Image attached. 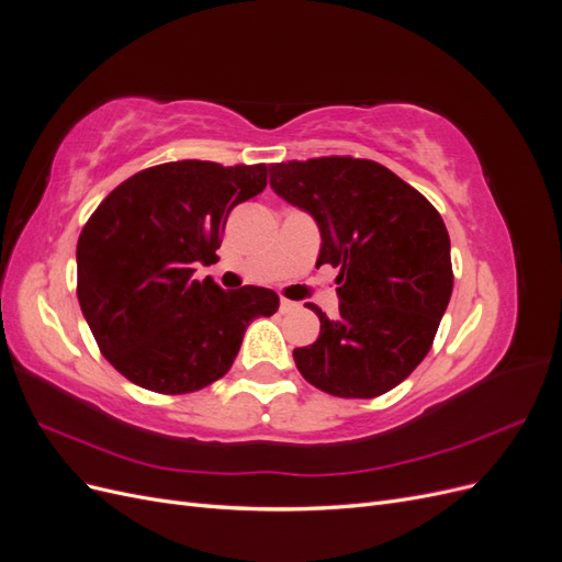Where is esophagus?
<instances>
[{"label": "esophagus", "instance_id": "34e87169", "mask_svg": "<svg viewBox=\"0 0 562 562\" xmlns=\"http://www.w3.org/2000/svg\"><path fill=\"white\" fill-rule=\"evenodd\" d=\"M279 310H281L283 314H288V312H295V310H300V304H297V302H293V300H285V297H281V302H279Z\"/></svg>", "mask_w": 562, "mask_h": 562}]
</instances>
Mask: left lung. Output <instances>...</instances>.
I'll list each match as a JSON object with an SVG mask.
<instances>
[{
	"mask_svg": "<svg viewBox=\"0 0 562 562\" xmlns=\"http://www.w3.org/2000/svg\"><path fill=\"white\" fill-rule=\"evenodd\" d=\"M269 184L321 232L339 314L293 351L302 378L339 398H375L429 353L452 295L450 236L415 187L378 161L323 157L269 166Z\"/></svg>",
	"mask_w": 562,
	"mask_h": 562,
	"instance_id": "8db88e82",
	"label": "left lung"
}]
</instances>
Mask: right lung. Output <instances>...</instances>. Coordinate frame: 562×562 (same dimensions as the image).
I'll list each match as a JSON object with an SVG mask.
<instances>
[{"label": "right lung", "instance_id": "right-lung-1", "mask_svg": "<svg viewBox=\"0 0 562 562\" xmlns=\"http://www.w3.org/2000/svg\"><path fill=\"white\" fill-rule=\"evenodd\" d=\"M267 187V166L184 159L145 168L100 203L77 244V297L105 359L159 394H190L232 368L246 328L279 310L269 288L225 293L194 281L217 260L234 206Z\"/></svg>", "mask_w": 562, "mask_h": 562}]
</instances>
